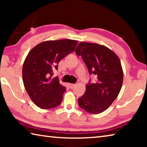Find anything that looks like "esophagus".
I'll list each match as a JSON object with an SVG mask.
<instances>
[{"instance_id": "obj_1", "label": "esophagus", "mask_w": 147, "mask_h": 147, "mask_svg": "<svg viewBox=\"0 0 147 147\" xmlns=\"http://www.w3.org/2000/svg\"><path fill=\"white\" fill-rule=\"evenodd\" d=\"M75 84H68V86L69 88L70 89H73L74 87H75Z\"/></svg>"}]
</instances>
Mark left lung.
<instances>
[{"label":"left lung","instance_id":"left-lung-1","mask_svg":"<svg viewBox=\"0 0 147 147\" xmlns=\"http://www.w3.org/2000/svg\"><path fill=\"white\" fill-rule=\"evenodd\" d=\"M75 53L80 56L88 69L89 75H95L96 82L89 80L86 91L78 104L87 112H103L113 103L121 91L123 72L118 56L106 47L96 43L81 42Z\"/></svg>","mask_w":147,"mask_h":147}]
</instances>
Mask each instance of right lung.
<instances>
[{
  "label": "right lung",
  "instance_id": "obj_1",
  "mask_svg": "<svg viewBox=\"0 0 147 147\" xmlns=\"http://www.w3.org/2000/svg\"><path fill=\"white\" fill-rule=\"evenodd\" d=\"M78 41L71 39L47 41L29 52L23 67V84L33 102L41 109H51L61 104L66 88L59 78L51 79L61 59L75 50Z\"/></svg>",
  "mask_w": 147,
  "mask_h": 147
}]
</instances>
